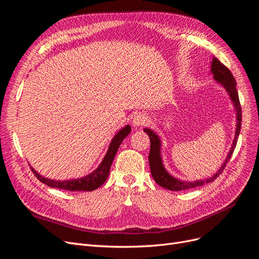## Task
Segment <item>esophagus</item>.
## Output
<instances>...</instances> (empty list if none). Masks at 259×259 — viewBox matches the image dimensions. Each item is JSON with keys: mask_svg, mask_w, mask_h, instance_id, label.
Here are the masks:
<instances>
[{"mask_svg": "<svg viewBox=\"0 0 259 259\" xmlns=\"http://www.w3.org/2000/svg\"><path fill=\"white\" fill-rule=\"evenodd\" d=\"M147 122H148V117L144 113H138L134 116V119H133V125L136 127L144 126L145 124H147Z\"/></svg>", "mask_w": 259, "mask_h": 259, "instance_id": "1", "label": "esophagus"}]
</instances>
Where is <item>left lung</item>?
<instances>
[{"label":"left lung","mask_w":259,"mask_h":259,"mask_svg":"<svg viewBox=\"0 0 259 259\" xmlns=\"http://www.w3.org/2000/svg\"><path fill=\"white\" fill-rule=\"evenodd\" d=\"M210 72L213 73V77L216 82H218L221 85H223V88L226 90V92L228 93V95L232 101V104L234 106V109H236L237 112V127H236V134H234V139L232 146L230 148V151L227 155L226 160L224 161L223 165L221 166L216 174H214L211 177L205 178V179H200V180H194V182H186V180L178 179L174 176H171L168 171L164 167V164L162 161V155H161V139L158 136V134L151 128H144V132L147 133L149 138H150V153H149V165H150L151 169V175L154 179V182L160 185L161 187L165 188L167 190L171 191H180V190H187V189H191V188L194 187H199L203 186L205 184L214 182V179H216L219 174L222 173L224 168L226 167V164L228 163L230 160L231 155L233 153L234 148L237 146L238 142V137L241 131V122H242V110H241V106H240V100H239V95H238V91H237V83L232 73L230 72V70L224 66L221 61H219L217 58L213 57V60H211L210 64Z\"/></svg>","instance_id":"left-lung-1"}]
</instances>
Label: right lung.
<instances>
[{
    "instance_id": "right-lung-1",
    "label": "right lung",
    "mask_w": 259,
    "mask_h": 259,
    "mask_svg": "<svg viewBox=\"0 0 259 259\" xmlns=\"http://www.w3.org/2000/svg\"><path fill=\"white\" fill-rule=\"evenodd\" d=\"M131 130L132 127L130 125H126V126H124L122 130L117 132L115 136L112 138L110 145H109L108 151L104 156L103 161L99 164V166L95 170H93L91 174L82 178L69 180H54L40 175L33 167L30 168L40 182L48 185L51 188H58V189L68 191H93L99 188L101 185H104V183L107 180L108 175L110 173L111 164L113 162L117 149H119L123 139L130 134Z\"/></svg>"
}]
</instances>
